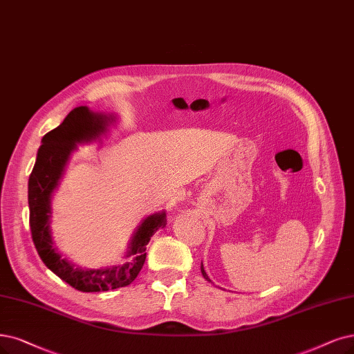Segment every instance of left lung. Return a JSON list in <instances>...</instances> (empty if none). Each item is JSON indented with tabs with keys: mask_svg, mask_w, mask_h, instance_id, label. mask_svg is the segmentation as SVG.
<instances>
[{
	"mask_svg": "<svg viewBox=\"0 0 354 354\" xmlns=\"http://www.w3.org/2000/svg\"><path fill=\"white\" fill-rule=\"evenodd\" d=\"M201 274H203V277L207 280V281H210V283H213L212 280H210V277L207 276V272H205V270H204V266H203V263H201Z\"/></svg>",
	"mask_w": 354,
	"mask_h": 354,
	"instance_id": "1",
	"label": "left lung"
}]
</instances>
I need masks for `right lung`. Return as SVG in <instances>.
I'll return each mask as SVG.
<instances>
[{"instance_id": "add662e5", "label": "right lung", "mask_w": 354, "mask_h": 354, "mask_svg": "<svg viewBox=\"0 0 354 354\" xmlns=\"http://www.w3.org/2000/svg\"><path fill=\"white\" fill-rule=\"evenodd\" d=\"M116 121L115 113L93 112L87 106L74 108L61 125L44 136L29 178V223L36 251L52 272L80 292H108L133 283L146 261V246L153 234L166 225L165 210L142 218L129 239L124 255L125 264L100 268L80 267L65 258L54 243L50 232V200L64 176L65 167L77 146L100 142Z\"/></svg>"}]
</instances>
